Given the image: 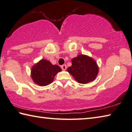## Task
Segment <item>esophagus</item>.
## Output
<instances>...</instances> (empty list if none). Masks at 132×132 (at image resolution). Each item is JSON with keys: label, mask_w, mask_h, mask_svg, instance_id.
Masks as SVG:
<instances>
[{"label": "esophagus", "mask_w": 132, "mask_h": 132, "mask_svg": "<svg viewBox=\"0 0 132 132\" xmlns=\"http://www.w3.org/2000/svg\"><path fill=\"white\" fill-rule=\"evenodd\" d=\"M61 69H62V70H66V69H67V65H66L65 64L62 65L61 66Z\"/></svg>", "instance_id": "34e87169"}]
</instances>
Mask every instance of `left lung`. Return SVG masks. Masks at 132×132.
I'll return each instance as SVG.
<instances>
[{"label":"left lung","instance_id":"left-lung-1","mask_svg":"<svg viewBox=\"0 0 132 132\" xmlns=\"http://www.w3.org/2000/svg\"><path fill=\"white\" fill-rule=\"evenodd\" d=\"M67 71L78 82L86 84L96 79L98 68L93 59L80 54L72 60V65L68 68Z\"/></svg>","mask_w":132,"mask_h":132}]
</instances>
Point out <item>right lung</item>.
<instances>
[{
  "mask_svg": "<svg viewBox=\"0 0 132 132\" xmlns=\"http://www.w3.org/2000/svg\"><path fill=\"white\" fill-rule=\"evenodd\" d=\"M61 71L59 66L52 65L47 60H42L32 67L31 77L35 84L46 86L53 81L55 75Z\"/></svg>",
  "mask_w": 132,
  "mask_h": 132,
  "instance_id": "right-lung-1",
  "label": "right lung"
}]
</instances>
